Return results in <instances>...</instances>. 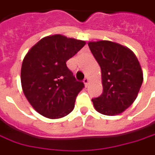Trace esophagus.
I'll use <instances>...</instances> for the list:
<instances>
[{
    "instance_id": "34e87169",
    "label": "esophagus",
    "mask_w": 155,
    "mask_h": 155,
    "mask_svg": "<svg viewBox=\"0 0 155 155\" xmlns=\"http://www.w3.org/2000/svg\"><path fill=\"white\" fill-rule=\"evenodd\" d=\"M84 84H85V86H88V77H86V78H84Z\"/></svg>"
}]
</instances>
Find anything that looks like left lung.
Here are the masks:
<instances>
[{
    "mask_svg": "<svg viewBox=\"0 0 155 155\" xmlns=\"http://www.w3.org/2000/svg\"><path fill=\"white\" fill-rule=\"evenodd\" d=\"M92 54L101 68L103 93L92 99L98 112L115 116L136 100L143 80L135 54L127 47L107 40L89 42Z\"/></svg>",
    "mask_w": 155,
    "mask_h": 155,
    "instance_id": "8db88e82",
    "label": "left lung"
}]
</instances>
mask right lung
Masks as SVG:
<instances>
[{"mask_svg":"<svg viewBox=\"0 0 155 155\" xmlns=\"http://www.w3.org/2000/svg\"><path fill=\"white\" fill-rule=\"evenodd\" d=\"M85 44L63 35H51L40 39L27 53L21 69L22 91L40 115L58 119L74 109L84 84L76 80L66 62Z\"/></svg>","mask_w":155,"mask_h":155,"instance_id":"add662e5","label":"right lung"}]
</instances>
